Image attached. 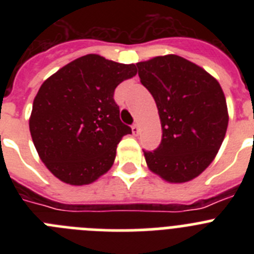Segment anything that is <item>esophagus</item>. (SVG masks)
<instances>
[{"label": "esophagus", "mask_w": 254, "mask_h": 254, "mask_svg": "<svg viewBox=\"0 0 254 254\" xmlns=\"http://www.w3.org/2000/svg\"><path fill=\"white\" fill-rule=\"evenodd\" d=\"M138 132H140V128H138L137 123H134V125H132V133H133V134H138Z\"/></svg>", "instance_id": "esophagus-1"}]
</instances>
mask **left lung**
I'll return each instance as SVG.
<instances>
[{"label":"left lung","mask_w":254,"mask_h":254,"mask_svg":"<svg viewBox=\"0 0 254 254\" xmlns=\"http://www.w3.org/2000/svg\"><path fill=\"white\" fill-rule=\"evenodd\" d=\"M136 66L163 129L158 149L143 151L147 167L170 183L192 181L214 160L225 137L229 116L223 89L202 67L176 55Z\"/></svg>","instance_id":"1"}]
</instances>
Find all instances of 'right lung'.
Listing matches in <instances>:
<instances>
[{"label": "right lung", "instance_id": "right-lung-1", "mask_svg": "<svg viewBox=\"0 0 254 254\" xmlns=\"http://www.w3.org/2000/svg\"><path fill=\"white\" fill-rule=\"evenodd\" d=\"M136 73L133 64L86 55L42 84L29 128L39 158L60 181L90 185L111 169L117 145L132 133L121 121L114 90Z\"/></svg>", "mask_w": 254, "mask_h": 254}]
</instances>
